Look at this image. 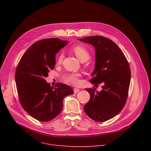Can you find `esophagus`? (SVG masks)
Returning a JSON list of instances; mask_svg holds the SVG:
<instances>
[{"mask_svg":"<svg viewBox=\"0 0 151 151\" xmlns=\"http://www.w3.org/2000/svg\"><path fill=\"white\" fill-rule=\"evenodd\" d=\"M79 91H80V89H79V88H73V91H74L75 93H76L79 92Z\"/></svg>","mask_w":151,"mask_h":151,"instance_id":"1","label":"esophagus"}]
</instances>
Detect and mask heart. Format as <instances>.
Segmentation results:
<instances>
[{"instance_id":"b5f03b06","label":"heart","mask_w":151,"mask_h":151,"mask_svg":"<svg viewBox=\"0 0 151 151\" xmlns=\"http://www.w3.org/2000/svg\"><path fill=\"white\" fill-rule=\"evenodd\" d=\"M72 51L73 53L75 54L76 57L81 61H87L90 57V54L89 51L86 49L82 45H77L75 47ZM64 54L63 52H60L58 55L57 58L58 63H61L63 59ZM80 76V74L79 73H68L62 76L63 81L68 84L76 85L79 83V77Z\"/></svg>"}]
</instances>
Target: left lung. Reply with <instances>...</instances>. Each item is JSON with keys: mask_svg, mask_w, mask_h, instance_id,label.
I'll list each match as a JSON object with an SVG mask.
<instances>
[{"mask_svg": "<svg viewBox=\"0 0 151 151\" xmlns=\"http://www.w3.org/2000/svg\"><path fill=\"white\" fill-rule=\"evenodd\" d=\"M78 39L95 49L91 83H104L100 91L85 88L90 100L83 106L84 112L96 121H107L118 114L125 104L131 78L130 66L122 51L111 39L100 36Z\"/></svg>", "mask_w": 151, "mask_h": 151, "instance_id": "left-lung-1", "label": "left lung"}]
</instances>
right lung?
I'll list each match as a JSON object with an SVG mask.
<instances>
[{
    "instance_id": "right-lung-1",
    "label": "right lung",
    "mask_w": 151,
    "mask_h": 151,
    "mask_svg": "<svg viewBox=\"0 0 151 151\" xmlns=\"http://www.w3.org/2000/svg\"><path fill=\"white\" fill-rule=\"evenodd\" d=\"M58 38L42 39L32 45L21 57L15 72V83L20 103L33 118L47 122L63 109V101L73 93L68 85L58 83L51 87L45 78L55 64V54L68 44Z\"/></svg>"
}]
</instances>
